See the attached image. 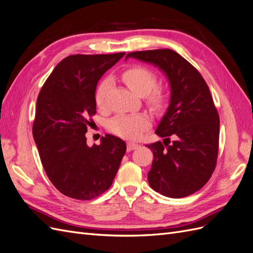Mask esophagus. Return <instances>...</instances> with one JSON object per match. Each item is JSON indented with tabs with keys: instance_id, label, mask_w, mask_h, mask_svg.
<instances>
[{
	"instance_id": "esophagus-1",
	"label": "esophagus",
	"mask_w": 253,
	"mask_h": 253,
	"mask_svg": "<svg viewBox=\"0 0 253 253\" xmlns=\"http://www.w3.org/2000/svg\"><path fill=\"white\" fill-rule=\"evenodd\" d=\"M139 147V144L138 143H134V142H127V145H126V149H127V151L128 152H131V151H133V150H135V149H137Z\"/></svg>"
}]
</instances>
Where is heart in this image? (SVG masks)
Masks as SVG:
<instances>
[{
	"instance_id": "obj_1",
	"label": "heart",
	"mask_w": 253,
	"mask_h": 253,
	"mask_svg": "<svg viewBox=\"0 0 253 253\" xmlns=\"http://www.w3.org/2000/svg\"><path fill=\"white\" fill-rule=\"evenodd\" d=\"M124 80L126 85L131 88L134 93L141 97H147L148 101L152 105H159L162 103V95L158 90H153L156 86L157 78L155 74L149 68L136 65L128 68L124 73ZM111 84L109 78L104 79L96 90V104L98 106H103L105 102V96L108 93ZM151 120L145 114H134V115H117L109 124V129L120 137L126 139H137L141 133L150 127Z\"/></svg>"
}]
</instances>
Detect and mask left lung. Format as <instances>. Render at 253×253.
<instances>
[{"instance_id":"8db88e82","label":"left lung","mask_w":253,"mask_h":253,"mask_svg":"<svg viewBox=\"0 0 253 253\" xmlns=\"http://www.w3.org/2000/svg\"><path fill=\"white\" fill-rule=\"evenodd\" d=\"M128 58L158 67L171 91L155 131L166 138L145 145L154 156L148 173L150 186L172 198L193 194L211 177L218 153L219 117L209 87L196 68L172 49L134 51Z\"/></svg>"}]
</instances>
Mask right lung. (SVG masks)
Masks as SVG:
<instances>
[{"label":"right lung","instance_id":"1","mask_svg":"<svg viewBox=\"0 0 253 253\" xmlns=\"http://www.w3.org/2000/svg\"><path fill=\"white\" fill-rule=\"evenodd\" d=\"M126 52L73 55L52 71L37 99L33 136L49 180L61 193L89 201L113 183L126 142L113 135L88 147L85 133L96 114V87Z\"/></svg>","mask_w":253,"mask_h":253}]
</instances>
